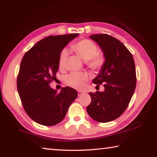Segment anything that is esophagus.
I'll list each match as a JSON object with an SVG mask.
<instances>
[{
	"label": "esophagus",
	"instance_id": "34e87169",
	"mask_svg": "<svg viewBox=\"0 0 157 157\" xmlns=\"http://www.w3.org/2000/svg\"><path fill=\"white\" fill-rule=\"evenodd\" d=\"M84 93H83V91H81V90H79L78 92V96H80V95H82V94H83Z\"/></svg>",
	"mask_w": 157,
	"mask_h": 157
}]
</instances>
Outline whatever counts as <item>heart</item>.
<instances>
[{
  "instance_id": "1",
  "label": "heart",
  "mask_w": 157,
  "mask_h": 157,
  "mask_svg": "<svg viewBox=\"0 0 157 157\" xmlns=\"http://www.w3.org/2000/svg\"><path fill=\"white\" fill-rule=\"evenodd\" d=\"M71 49L85 60V64L90 70L99 71L104 67L106 63V57L103 53L98 52V47L92 40L82 39L71 44ZM69 52L63 49L59 55L58 66L59 69H63L65 66ZM88 76L84 73H70L64 77V82L67 86L76 89L81 88Z\"/></svg>"
}]
</instances>
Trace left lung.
Masks as SVG:
<instances>
[{
	"label": "left lung",
	"mask_w": 157,
	"mask_h": 157,
	"mask_svg": "<svg viewBox=\"0 0 157 157\" xmlns=\"http://www.w3.org/2000/svg\"><path fill=\"white\" fill-rule=\"evenodd\" d=\"M90 38L98 43L106 57V63L93 83L104 92L89 93L91 103L86 108L91 118L101 123L113 121L128 106L135 92L136 77L135 61L126 46L108 34H95Z\"/></svg>",
	"instance_id": "8db88e82"
}]
</instances>
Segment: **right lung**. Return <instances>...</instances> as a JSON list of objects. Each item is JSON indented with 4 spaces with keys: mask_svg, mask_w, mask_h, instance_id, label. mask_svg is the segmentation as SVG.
<instances>
[{
    "mask_svg": "<svg viewBox=\"0 0 157 157\" xmlns=\"http://www.w3.org/2000/svg\"><path fill=\"white\" fill-rule=\"evenodd\" d=\"M78 35L48 36L37 42L22 59L17 88L25 112L36 123L46 126L58 124L78 97L72 88L63 87L58 93L49 84L56 80L59 53Z\"/></svg>",
    "mask_w": 157,
    "mask_h": 157,
    "instance_id": "1",
    "label": "right lung"
}]
</instances>
